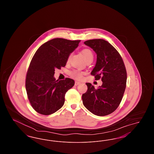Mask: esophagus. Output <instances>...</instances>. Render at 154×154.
Here are the masks:
<instances>
[{"mask_svg":"<svg viewBox=\"0 0 154 154\" xmlns=\"http://www.w3.org/2000/svg\"><path fill=\"white\" fill-rule=\"evenodd\" d=\"M74 84H75V85H76V86H77V85H79V84H80V82H79V81H75Z\"/></svg>","mask_w":154,"mask_h":154,"instance_id":"obj_1","label":"esophagus"}]
</instances>
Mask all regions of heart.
<instances>
[{
	"mask_svg": "<svg viewBox=\"0 0 154 154\" xmlns=\"http://www.w3.org/2000/svg\"><path fill=\"white\" fill-rule=\"evenodd\" d=\"M81 52H82L83 56L84 57V58L86 59V60L87 62L91 61V60H92V61L93 60L94 54H93V52L90 49H88V48L84 49V50H82ZM70 57V56L69 55V57H68V59H67V61L69 60ZM69 74H70V75L74 79L80 80L82 79L84 73L82 72L79 71V70H73L71 71Z\"/></svg>",
	"mask_w": 154,
	"mask_h": 154,
	"instance_id": "1",
	"label": "heart"
}]
</instances>
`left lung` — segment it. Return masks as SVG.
Segmentation results:
<instances>
[{"instance_id":"obj_1","label":"left lung","mask_w":154,"mask_h":154,"mask_svg":"<svg viewBox=\"0 0 154 154\" xmlns=\"http://www.w3.org/2000/svg\"><path fill=\"white\" fill-rule=\"evenodd\" d=\"M84 44L97 54L96 63L91 74L96 80L101 79L103 84L95 89L91 83H86L88 90L82 94V103L94 114L107 116L117 109L124 96L127 79L124 62L117 50L104 40H89Z\"/></svg>"}]
</instances>
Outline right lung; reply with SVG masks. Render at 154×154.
I'll list each match as a JSON object with an SVG mask.
<instances>
[{
	"mask_svg": "<svg viewBox=\"0 0 154 154\" xmlns=\"http://www.w3.org/2000/svg\"><path fill=\"white\" fill-rule=\"evenodd\" d=\"M80 40L55 38L42 45L30 63L25 87L30 103L38 113L48 116L64 104L66 92L74 85L73 79L56 80L55 69L66 66L70 53Z\"/></svg>",
	"mask_w": 154,
	"mask_h": 154,
	"instance_id": "obj_1",
	"label": "right lung"
}]
</instances>
